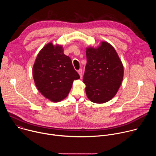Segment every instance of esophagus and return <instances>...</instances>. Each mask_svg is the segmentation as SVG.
<instances>
[{"label": "esophagus", "mask_w": 156, "mask_h": 156, "mask_svg": "<svg viewBox=\"0 0 156 156\" xmlns=\"http://www.w3.org/2000/svg\"><path fill=\"white\" fill-rule=\"evenodd\" d=\"M78 73H79V75H80V77L81 78L82 77V73H83V72H82V69H80V70H78Z\"/></svg>", "instance_id": "esophagus-1"}]
</instances>
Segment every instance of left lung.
Masks as SVG:
<instances>
[{
    "mask_svg": "<svg viewBox=\"0 0 156 156\" xmlns=\"http://www.w3.org/2000/svg\"><path fill=\"white\" fill-rule=\"evenodd\" d=\"M86 58L83 80L87 97L98 104L110 101L123 77V66L116 51L108 42H102L98 48L86 49Z\"/></svg>",
    "mask_w": 156,
    "mask_h": 156,
    "instance_id": "left-lung-1",
    "label": "left lung"
}]
</instances>
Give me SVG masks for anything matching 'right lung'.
<instances>
[{"label": "right lung", "mask_w": 156, "mask_h": 156, "mask_svg": "<svg viewBox=\"0 0 156 156\" xmlns=\"http://www.w3.org/2000/svg\"><path fill=\"white\" fill-rule=\"evenodd\" d=\"M33 75L39 91L52 102H59L68 96L73 82L80 78L71 58L63 54L60 46L49 43L38 54Z\"/></svg>", "instance_id": "obj_1"}]
</instances>
